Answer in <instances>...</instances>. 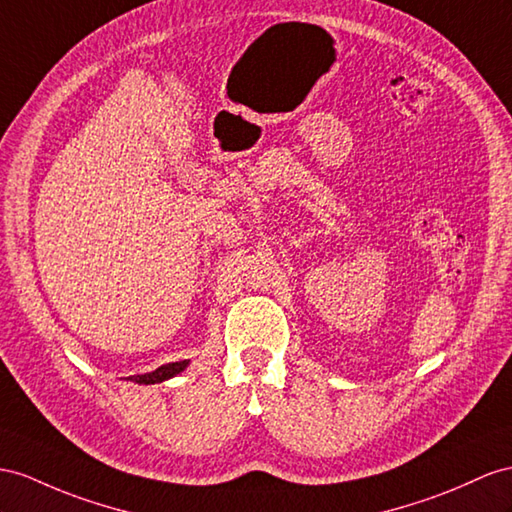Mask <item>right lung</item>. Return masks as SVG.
Listing matches in <instances>:
<instances>
[{"mask_svg":"<svg viewBox=\"0 0 512 512\" xmlns=\"http://www.w3.org/2000/svg\"><path fill=\"white\" fill-rule=\"evenodd\" d=\"M188 361H175V363H166L162 365V368H157L155 372H149V374H140V376H129V381L134 383H140V385H153V383H162L166 381V378L175 376L179 372L186 370Z\"/></svg>","mask_w":512,"mask_h":512,"instance_id":"1","label":"right lung"}]
</instances>
